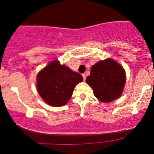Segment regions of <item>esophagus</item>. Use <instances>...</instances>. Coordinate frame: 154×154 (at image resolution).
<instances>
[{"label":"esophagus","mask_w":154,"mask_h":154,"mask_svg":"<svg viewBox=\"0 0 154 154\" xmlns=\"http://www.w3.org/2000/svg\"><path fill=\"white\" fill-rule=\"evenodd\" d=\"M82 77H83V79H84V81H85V79H86V75H85V74H82Z\"/></svg>","instance_id":"1"}]
</instances>
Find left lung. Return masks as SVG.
<instances>
[{
	"mask_svg": "<svg viewBox=\"0 0 154 154\" xmlns=\"http://www.w3.org/2000/svg\"><path fill=\"white\" fill-rule=\"evenodd\" d=\"M126 82V74L119 63L111 59L100 61L92 66L86 82L100 101L109 103L119 98Z\"/></svg>",
	"mask_w": 154,
	"mask_h": 154,
	"instance_id": "1",
	"label": "left lung"
}]
</instances>
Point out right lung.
<instances>
[{
    "label": "right lung",
    "mask_w": 154,
    "mask_h": 154,
    "mask_svg": "<svg viewBox=\"0 0 154 154\" xmlns=\"http://www.w3.org/2000/svg\"><path fill=\"white\" fill-rule=\"evenodd\" d=\"M82 81L80 74L55 60L38 74L37 90L47 104L63 106L69 100L75 86Z\"/></svg>",
    "instance_id": "right-lung-1"
}]
</instances>
